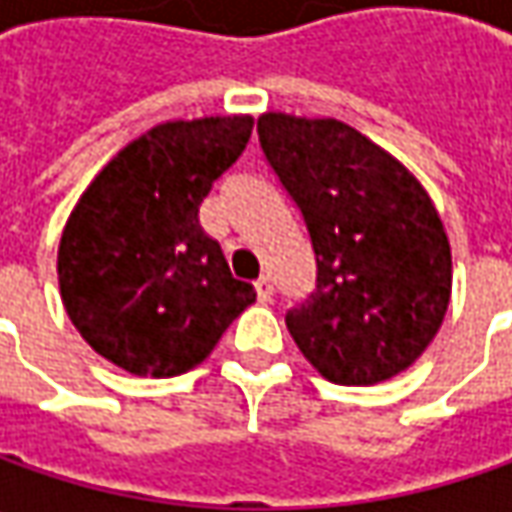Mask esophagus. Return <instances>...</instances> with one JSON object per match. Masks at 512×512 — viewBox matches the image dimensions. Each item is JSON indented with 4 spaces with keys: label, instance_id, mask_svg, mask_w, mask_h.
Instances as JSON below:
<instances>
[{
    "label": "esophagus",
    "instance_id": "esophagus-1",
    "mask_svg": "<svg viewBox=\"0 0 512 512\" xmlns=\"http://www.w3.org/2000/svg\"><path fill=\"white\" fill-rule=\"evenodd\" d=\"M256 296H259V302H267V299L273 296V282H270L267 276H259V279H256Z\"/></svg>",
    "mask_w": 512,
    "mask_h": 512
}]
</instances>
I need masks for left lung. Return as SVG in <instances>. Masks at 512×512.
<instances>
[{"mask_svg": "<svg viewBox=\"0 0 512 512\" xmlns=\"http://www.w3.org/2000/svg\"><path fill=\"white\" fill-rule=\"evenodd\" d=\"M256 133L316 253V287L285 316L290 336L336 384L402 373L450 302V245L430 196L336 119L265 113Z\"/></svg>", "mask_w": 512, "mask_h": 512, "instance_id": "1", "label": "left lung"}]
</instances>
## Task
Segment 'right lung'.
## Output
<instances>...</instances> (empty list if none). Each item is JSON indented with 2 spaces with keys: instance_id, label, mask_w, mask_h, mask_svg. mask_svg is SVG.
Wrapping results in <instances>:
<instances>
[{
  "instance_id": "1",
  "label": "right lung",
  "mask_w": 512,
  "mask_h": 512,
  "mask_svg": "<svg viewBox=\"0 0 512 512\" xmlns=\"http://www.w3.org/2000/svg\"><path fill=\"white\" fill-rule=\"evenodd\" d=\"M250 116L159 125L130 142L85 190L59 245L70 322L136 376H179L222 339L256 290L233 279L199 205L233 168Z\"/></svg>"
}]
</instances>
